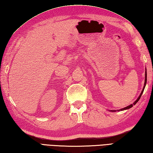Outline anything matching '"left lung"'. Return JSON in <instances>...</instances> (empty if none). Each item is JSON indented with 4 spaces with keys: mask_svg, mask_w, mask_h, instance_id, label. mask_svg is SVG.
I'll return each mask as SVG.
<instances>
[{
    "mask_svg": "<svg viewBox=\"0 0 153 153\" xmlns=\"http://www.w3.org/2000/svg\"><path fill=\"white\" fill-rule=\"evenodd\" d=\"M146 71H145V79L144 87H143V90H142L141 93H140V95H139V97L137 98V100L135 101H134V102L133 104H131V105H128V106H127V107H125V108H123V109H119V110H117V111H123V110H126V109H130L131 107H132L133 105H135V104H136L137 102H138L139 100H140V97H141V95H142L143 93V91H144L145 88V86H146ZM111 111L113 112V111H114V110H111Z\"/></svg>",
    "mask_w": 153,
    "mask_h": 153,
    "instance_id": "8db88e82",
    "label": "left lung"
}]
</instances>
